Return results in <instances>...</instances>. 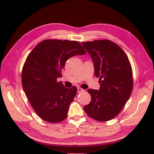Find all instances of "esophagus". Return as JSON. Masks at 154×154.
<instances>
[{"label":"esophagus","instance_id":"esophagus-1","mask_svg":"<svg viewBox=\"0 0 154 154\" xmlns=\"http://www.w3.org/2000/svg\"><path fill=\"white\" fill-rule=\"evenodd\" d=\"M77 90H78V92H79V93H80V92H84V90L82 89L81 88H78Z\"/></svg>","mask_w":154,"mask_h":154}]
</instances>
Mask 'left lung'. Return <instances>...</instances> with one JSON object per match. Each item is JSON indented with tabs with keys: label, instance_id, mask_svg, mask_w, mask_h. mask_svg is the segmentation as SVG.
<instances>
[{
	"label": "left lung",
	"instance_id": "8db88e82",
	"mask_svg": "<svg viewBox=\"0 0 154 154\" xmlns=\"http://www.w3.org/2000/svg\"><path fill=\"white\" fill-rule=\"evenodd\" d=\"M91 57L94 75L100 78V90L89 89L90 104L83 107L88 116L108 121L121 112L131 94L132 71L125 52L109 40L83 42Z\"/></svg>",
	"mask_w": 154,
	"mask_h": 154
}]
</instances>
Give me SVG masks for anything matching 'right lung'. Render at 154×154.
Returning a JSON list of instances; mask_svg holds the SVG:
<instances>
[{"label":"right lung","instance_id":"add662e5","mask_svg":"<svg viewBox=\"0 0 154 154\" xmlns=\"http://www.w3.org/2000/svg\"><path fill=\"white\" fill-rule=\"evenodd\" d=\"M85 53L77 41L45 40L27 57L22 73L23 89L33 110L43 121L60 123L67 117L77 88H65L57 79L62 77L69 58Z\"/></svg>","mask_w":154,"mask_h":154}]
</instances>
